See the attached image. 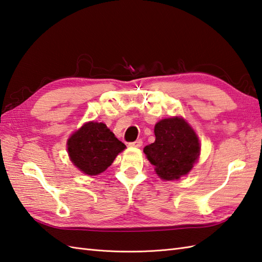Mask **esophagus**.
Returning a JSON list of instances; mask_svg holds the SVG:
<instances>
[{
	"mask_svg": "<svg viewBox=\"0 0 262 262\" xmlns=\"http://www.w3.org/2000/svg\"><path fill=\"white\" fill-rule=\"evenodd\" d=\"M142 145H143L142 139H137V141H135V142L129 143V146H132V147H141Z\"/></svg>",
	"mask_w": 262,
	"mask_h": 262,
	"instance_id": "esophagus-1",
	"label": "esophagus"
}]
</instances>
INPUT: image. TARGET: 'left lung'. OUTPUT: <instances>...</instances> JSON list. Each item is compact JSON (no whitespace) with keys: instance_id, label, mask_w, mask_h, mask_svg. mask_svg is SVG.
<instances>
[{"instance_id":"8db88e82","label":"left lung","mask_w":262,"mask_h":262,"mask_svg":"<svg viewBox=\"0 0 262 262\" xmlns=\"http://www.w3.org/2000/svg\"><path fill=\"white\" fill-rule=\"evenodd\" d=\"M155 142L144 153L161 179L178 180L187 174L200 155L196 134L183 118L162 119L155 125Z\"/></svg>"}]
</instances>
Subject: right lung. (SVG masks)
<instances>
[{"instance_id": "1", "label": "right lung", "mask_w": 262, "mask_h": 262, "mask_svg": "<svg viewBox=\"0 0 262 262\" xmlns=\"http://www.w3.org/2000/svg\"><path fill=\"white\" fill-rule=\"evenodd\" d=\"M126 145L102 123L84 124L68 141L71 162L88 175H97L112 165Z\"/></svg>"}]
</instances>
